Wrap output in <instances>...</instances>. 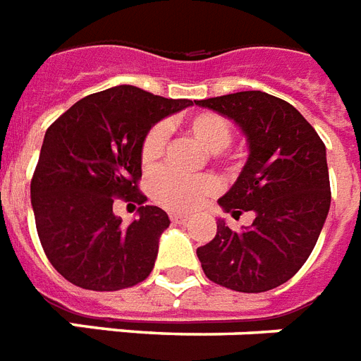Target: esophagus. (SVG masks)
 <instances>
[{
  "mask_svg": "<svg viewBox=\"0 0 361 361\" xmlns=\"http://www.w3.org/2000/svg\"><path fill=\"white\" fill-rule=\"evenodd\" d=\"M169 218H171L173 224H186V221H188V216L178 214V212H171V214H169Z\"/></svg>",
  "mask_w": 361,
  "mask_h": 361,
  "instance_id": "1",
  "label": "esophagus"
}]
</instances>
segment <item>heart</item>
Instances as JSON below:
<instances>
[{
	"label": "heart",
	"instance_id": "heart-1",
	"mask_svg": "<svg viewBox=\"0 0 361 361\" xmlns=\"http://www.w3.org/2000/svg\"><path fill=\"white\" fill-rule=\"evenodd\" d=\"M184 128L194 135V140L204 151L214 152L220 157L231 141V125L226 117L216 111H197L183 121ZM169 128L164 123H158L147 132L140 147V162L143 171L152 173L160 166L164 157V149L167 143ZM151 197L154 203L173 212H192L210 197L218 194L220 184L212 177L183 178L173 173H160L151 180Z\"/></svg>",
	"mask_w": 361,
	"mask_h": 361
}]
</instances>
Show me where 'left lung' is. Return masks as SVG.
Listing matches in <instances>:
<instances>
[{
  "label": "left lung",
  "instance_id": "1",
  "mask_svg": "<svg viewBox=\"0 0 361 361\" xmlns=\"http://www.w3.org/2000/svg\"><path fill=\"white\" fill-rule=\"evenodd\" d=\"M195 104L235 121L246 135V166L218 203L233 218L255 212L244 231L218 220L214 238L197 247L204 276L238 293L276 289L307 261L326 221V147L295 106L262 91Z\"/></svg>",
  "mask_w": 361,
  "mask_h": 361
}]
</instances>
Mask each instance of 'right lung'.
Returning <instances> with one entry per match:
<instances>
[{
    "mask_svg": "<svg viewBox=\"0 0 361 361\" xmlns=\"http://www.w3.org/2000/svg\"><path fill=\"white\" fill-rule=\"evenodd\" d=\"M188 106L117 85L78 100L46 130L31 204L46 257L66 281L121 290L151 274L169 218L137 188L140 147L158 121ZM117 197L142 204L130 226L113 214Z\"/></svg>",
    "mask_w": 361,
    "mask_h": 361,
    "instance_id": "add662e5",
    "label": "right lung"
}]
</instances>
